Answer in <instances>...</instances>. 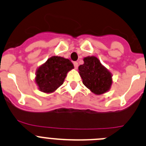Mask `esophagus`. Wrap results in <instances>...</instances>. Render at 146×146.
<instances>
[{"label": "esophagus", "mask_w": 146, "mask_h": 146, "mask_svg": "<svg viewBox=\"0 0 146 146\" xmlns=\"http://www.w3.org/2000/svg\"><path fill=\"white\" fill-rule=\"evenodd\" d=\"M73 65H74L75 69H78V63L77 62H73Z\"/></svg>", "instance_id": "1"}]
</instances>
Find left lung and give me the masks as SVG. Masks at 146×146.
Instances as JSON below:
<instances>
[{
	"instance_id": "left-lung-1",
	"label": "left lung",
	"mask_w": 146,
	"mask_h": 146,
	"mask_svg": "<svg viewBox=\"0 0 146 146\" xmlns=\"http://www.w3.org/2000/svg\"><path fill=\"white\" fill-rule=\"evenodd\" d=\"M84 64L78 67L83 84L96 95L109 92L112 84V75L95 56L84 58Z\"/></svg>"
}]
</instances>
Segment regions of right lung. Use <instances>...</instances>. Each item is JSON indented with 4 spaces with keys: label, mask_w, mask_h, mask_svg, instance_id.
Returning <instances> with one entry per match:
<instances>
[{
    "label": "right lung",
    "mask_w": 146,
    "mask_h": 146,
    "mask_svg": "<svg viewBox=\"0 0 146 146\" xmlns=\"http://www.w3.org/2000/svg\"><path fill=\"white\" fill-rule=\"evenodd\" d=\"M73 68V64L68 59L52 56L37 68L35 83L41 92L52 93L63 84L67 73Z\"/></svg>",
    "instance_id": "1"
}]
</instances>
